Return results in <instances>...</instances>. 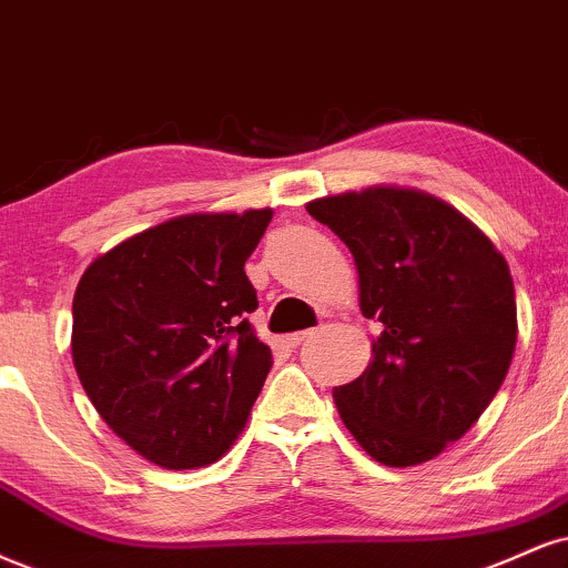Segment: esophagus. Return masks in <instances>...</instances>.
<instances>
[{"label": "esophagus", "instance_id": "34e87169", "mask_svg": "<svg viewBox=\"0 0 568 568\" xmlns=\"http://www.w3.org/2000/svg\"><path fill=\"white\" fill-rule=\"evenodd\" d=\"M314 336V331H302V333H291L288 338H285V344L291 346V349H296V346H302L304 341H310Z\"/></svg>", "mask_w": 568, "mask_h": 568}]
</instances>
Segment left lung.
<instances>
[{
    "label": "left lung",
    "instance_id": "obj_1",
    "mask_svg": "<svg viewBox=\"0 0 568 568\" xmlns=\"http://www.w3.org/2000/svg\"><path fill=\"white\" fill-rule=\"evenodd\" d=\"M306 211L349 245L359 310L381 325L373 359L333 396L367 455L432 460L479 420L516 349V293L500 251L415 190L323 197Z\"/></svg>",
    "mask_w": 568,
    "mask_h": 568
}]
</instances>
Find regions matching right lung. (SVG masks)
<instances>
[{"label": "right lung", "mask_w": 568, "mask_h": 568, "mask_svg": "<svg viewBox=\"0 0 568 568\" xmlns=\"http://www.w3.org/2000/svg\"><path fill=\"white\" fill-rule=\"evenodd\" d=\"M272 211L163 222L94 258L73 296V365L100 418L161 468L216 463L272 367L245 262Z\"/></svg>", "instance_id": "add662e5"}]
</instances>
